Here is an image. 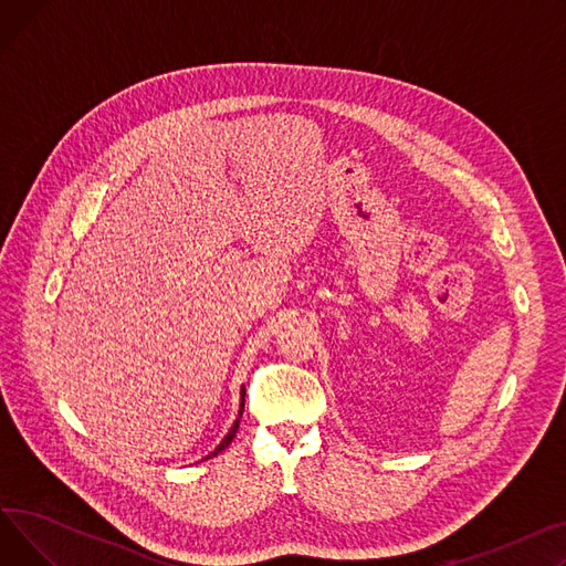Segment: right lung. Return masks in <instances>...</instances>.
Returning <instances> with one entry per match:
<instances>
[{
    "label": "right lung",
    "mask_w": 566,
    "mask_h": 566,
    "mask_svg": "<svg viewBox=\"0 0 566 566\" xmlns=\"http://www.w3.org/2000/svg\"><path fill=\"white\" fill-rule=\"evenodd\" d=\"M243 406H245V390H241V408H238V418L233 420V424H231V429L227 431V436L220 440V444H218V448L211 452V454H208V457H203V459H213V457H218L220 452H224L227 448H229V444H231V440L235 438V431H238V424H241V415H243ZM201 459V461H203Z\"/></svg>",
    "instance_id": "1"
}]
</instances>
